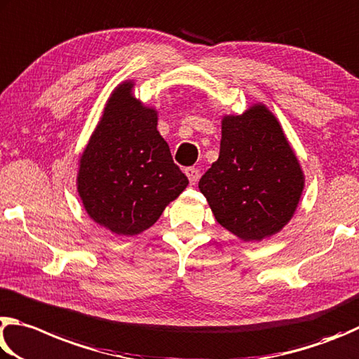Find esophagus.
I'll return each mask as SVG.
<instances>
[{"instance_id":"esophagus-1","label":"esophagus","mask_w":359,"mask_h":359,"mask_svg":"<svg viewBox=\"0 0 359 359\" xmlns=\"http://www.w3.org/2000/svg\"><path fill=\"white\" fill-rule=\"evenodd\" d=\"M184 173L187 175V178H189V183L191 184H196L197 181H198V178H200V172H198L197 168H194V167H187L184 170Z\"/></svg>"}]
</instances>
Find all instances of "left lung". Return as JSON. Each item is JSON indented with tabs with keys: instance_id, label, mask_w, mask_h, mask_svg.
I'll use <instances>...</instances> for the list:
<instances>
[{
	"instance_id": "obj_1",
	"label": "left lung",
	"mask_w": 359,
	"mask_h": 359,
	"mask_svg": "<svg viewBox=\"0 0 359 359\" xmlns=\"http://www.w3.org/2000/svg\"><path fill=\"white\" fill-rule=\"evenodd\" d=\"M216 221L241 241L285 227L304 191V173L278 118L265 104L222 116L221 151L200 178Z\"/></svg>"
}]
</instances>
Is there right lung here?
I'll return each instance as SVG.
<instances>
[{
	"mask_svg": "<svg viewBox=\"0 0 359 359\" xmlns=\"http://www.w3.org/2000/svg\"><path fill=\"white\" fill-rule=\"evenodd\" d=\"M134 85L126 80L111 91L77 173L88 216L119 236L154 225L189 184L157 130V110L134 96Z\"/></svg>",
	"mask_w": 359,
	"mask_h": 359,
	"instance_id": "obj_1",
	"label": "right lung"
}]
</instances>
